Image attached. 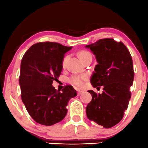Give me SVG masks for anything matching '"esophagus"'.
Returning a JSON list of instances; mask_svg holds the SVG:
<instances>
[{
  "instance_id": "obj_1",
  "label": "esophagus",
  "mask_w": 148,
  "mask_h": 148,
  "mask_svg": "<svg viewBox=\"0 0 148 148\" xmlns=\"http://www.w3.org/2000/svg\"><path fill=\"white\" fill-rule=\"evenodd\" d=\"M82 92H83L82 90H78V92H77V93H78V95H82Z\"/></svg>"
}]
</instances>
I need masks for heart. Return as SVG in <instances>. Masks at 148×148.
I'll list each match as a JSON object with an SVG mask.
<instances>
[{
    "label": "heart",
    "mask_w": 148,
    "mask_h": 148,
    "mask_svg": "<svg viewBox=\"0 0 148 148\" xmlns=\"http://www.w3.org/2000/svg\"><path fill=\"white\" fill-rule=\"evenodd\" d=\"M90 54L88 52L85 51V50H82L79 53V56L80 59L82 61H84L87 57L90 56ZM66 60H67V56L64 57V59L62 60V66H65ZM88 76L87 74H81V75H73L69 79V82L73 85L76 86L77 87H82L84 85V82L87 80Z\"/></svg>",
    "instance_id": "heart-1"
}]
</instances>
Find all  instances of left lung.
I'll return each mask as SVG.
<instances>
[{"label":"left lung","instance_id":"8db88e82","mask_svg":"<svg viewBox=\"0 0 148 148\" xmlns=\"http://www.w3.org/2000/svg\"><path fill=\"white\" fill-rule=\"evenodd\" d=\"M95 57L98 64L90 78L94 88L103 86V93L92 90V100L86 111L88 119L109 129L122 119L131 93L134 71L131 54L121 42L103 38L86 45Z\"/></svg>","mask_w":148,"mask_h":148}]
</instances>
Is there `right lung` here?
<instances>
[{
	"label": "right lung",
	"instance_id": "add662e5",
	"mask_svg": "<svg viewBox=\"0 0 148 148\" xmlns=\"http://www.w3.org/2000/svg\"><path fill=\"white\" fill-rule=\"evenodd\" d=\"M71 48L53 42L38 43L22 58L19 79L21 98L30 116L38 124L51 126L61 121L67 113L69 100L77 95L71 86L59 92L52 85L62 70L64 54Z\"/></svg>",
	"mask_w": 148,
	"mask_h": 148
}]
</instances>
